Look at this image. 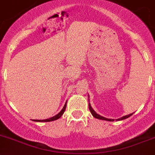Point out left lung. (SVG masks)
<instances>
[{"label": "left lung", "mask_w": 155, "mask_h": 155, "mask_svg": "<svg viewBox=\"0 0 155 155\" xmlns=\"http://www.w3.org/2000/svg\"><path fill=\"white\" fill-rule=\"evenodd\" d=\"M89 110H90V111H91V114L93 115V116H94V117H95V118H97V119H102V120L110 121V122H113V121H114V119H107V118L103 117V116H100V115H99V114H97V113H96V112L94 111V110H93V109H92V107H91V104H89ZM132 114H133V113H131V114H129V115H127V116H123V117L119 118V119H116V120H118V121H119V120H123V119H127V118H129V116H132Z\"/></svg>", "instance_id": "obj_1"}]
</instances>
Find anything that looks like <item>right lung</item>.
I'll list each match as a JSON object with an SVG mask.
<instances>
[{
  "instance_id": "add662e5",
  "label": "right lung",
  "mask_w": 155,
  "mask_h": 155,
  "mask_svg": "<svg viewBox=\"0 0 155 155\" xmlns=\"http://www.w3.org/2000/svg\"><path fill=\"white\" fill-rule=\"evenodd\" d=\"M66 104H67V102L65 103V104H64V107H63L62 110H61V111H60V113H58V114H57L56 116H53V117L49 118V119H43V120H39V119H36V120H35V119H34V120H33V121H35V122H51V121H54V120H56V119H59V118L61 117V116H62L63 113H64V110H65Z\"/></svg>"
}]
</instances>
